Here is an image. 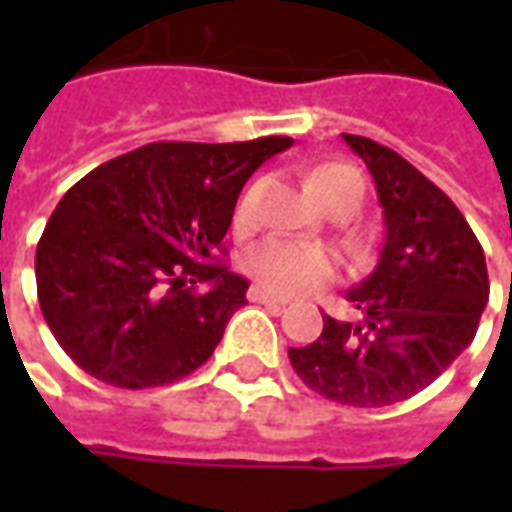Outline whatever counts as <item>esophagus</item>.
Segmentation results:
<instances>
[{
    "label": "esophagus",
    "mask_w": 512,
    "mask_h": 512,
    "mask_svg": "<svg viewBox=\"0 0 512 512\" xmlns=\"http://www.w3.org/2000/svg\"><path fill=\"white\" fill-rule=\"evenodd\" d=\"M249 299L257 301V304H274V307H285L288 304V296H277V293H271L266 288H252L249 290Z\"/></svg>",
    "instance_id": "34e87169"
}]
</instances>
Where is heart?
<instances>
[{
    "instance_id": "obj_1",
    "label": "heart",
    "mask_w": 512,
    "mask_h": 512,
    "mask_svg": "<svg viewBox=\"0 0 512 512\" xmlns=\"http://www.w3.org/2000/svg\"><path fill=\"white\" fill-rule=\"evenodd\" d=\"M307 186H310L312 197L326 208H332L337 202L359 205L362 194H365L362 175L351 164H340V161L312 169L307 175ZM252 216H255V189L246 191L238 202L235 224L249 227ZM246 271L271 293L293 296V293H304V290L323 285L332 277L334 263L332 257L318 246L296 244V241H285V238H268L246 255Z\"/></svg>"
}]
</instances>
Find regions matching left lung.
<instances>
[{
    "label": "left lung",
    "mask_w": 512,
    "mask_h": 512,
    "mask_svg": "<svg viewBox=\"0 0 512 512\" xmlns=\"http://www.w3.org/2000/svg\"><path fill=\"white\" fill-rule=\"evenodd\" d=\"M343 139L376 180L384 244L376 268L345 290L362 318L323 315L321 337L288 356L318 395L381 408L422 392L469 348L488 271L472 227L436 183L367 136Z\"/></svg>",
    "instance_id": "8db88e82"
}]
</instances>
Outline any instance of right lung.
<instances>
[{"instance_id":"right-lung-1","label":"right lung","mask_w":512,"mask_h":512,"mask_svg":"<svg viewBox=\"0 0 512 512\" xmlns=\"http://www.w3.org/2000/svg\"><path fill=\"white\" fill-rule=\"evenodd\" d=\"M290 145L153 142L68 189L35 252L40 310L62 351L120 389L205 365L249 290L213 263L216 249L246 180Z\"/></svg>"}]
</instances>
